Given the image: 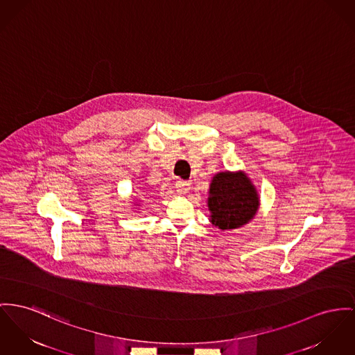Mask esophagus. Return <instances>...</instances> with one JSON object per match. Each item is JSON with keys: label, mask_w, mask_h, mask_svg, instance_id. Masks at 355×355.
Returning a JSON list of instances; mask_svg holds the SVG:
<instances>
[{"label": "esophagus", "mask_w": 355, "mask_h": 355, "mask_svg": "<svg viewBox=\"0 0 355 355\" xmlns=\"http://www.w3.org/2000/svg\"><path fill=\"white\" fill-rule=\"evenodd\" d=\"M191 189V184L186 180H178L176 182V191L179 195H187Z\"/></svg>", "instance_id": "obj_1"}]
</instances>
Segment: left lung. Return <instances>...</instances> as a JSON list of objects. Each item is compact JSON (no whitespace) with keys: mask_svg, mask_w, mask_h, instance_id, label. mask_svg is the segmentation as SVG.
<instances>
[{"mask_svg":"<svg viewBox=\"0 0 355 355\" xmlns=\"http://www.w3.org/2000/svg\"><path fill=\"white\" fill-rule=\"evenodd\" d=\"M207 207L211 225L223 230H236L248 225L260 209V195L243 171H222L210 183Z\"/></svg>","mask_w":355,"mask_h":355,"instance_id":"left-lung-1","label":"left lung"}]
</instances>
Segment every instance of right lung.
I'll return each mask as SVG.
<instances>
[{
  "mask_svg": "<svg viewBox=\"0 0 355 355\" xmlns=\"http://www.w3.org/2000/svg\"><path fill=\"white\" fill-rule=\"evenodd\" d=\"M135 206H137V207H139V206H140V205H135ZM136 210H137V211H139V209H136Z\"/></svg>",
  "mask_w": 355,
  "mask_h": 355,
  "instance_id": "right-lung-1",
  "label": "right lung"
}]
</instances>
